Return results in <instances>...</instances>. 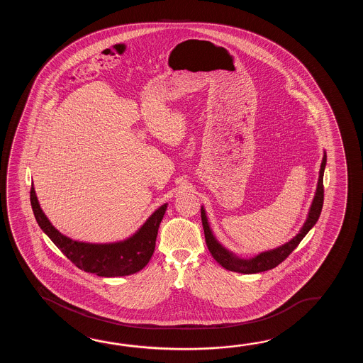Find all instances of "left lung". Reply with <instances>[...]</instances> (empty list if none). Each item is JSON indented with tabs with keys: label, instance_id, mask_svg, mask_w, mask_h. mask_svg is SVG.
I'll return each instance as SVG.
<instances>
[{
	"label": "left lung",
	"instance_id": "obj_1",
	"mask_svg": "<svg viewBox=\"0 0 363 363\" xmlns=\"http://www.w3.org/2000/svg\"><path fill=\"white\" fill-rule=\"evenodd\" d=\"M325 163H327V155L324 152L323 160L320 163V170H319L318 184H316L315 194H314V199H313V202H311L310 208H308L306 220L302 225L300 232L294 236V239L289 240L286 244L275 247V249L262 252V253L255 255L252 258H241L239 255L232 253L231 250H228L227 247H223L216 240L214 233L210 228L205 208L201 206V219H202V225H203V232H205L206 245H208V250H210L211 255L214 257L216 262L222 264L224 269H227V270L241 272V274H257V272L271 270V269L277 267L279 263L283 262L286 257L291 255L294 249L297 247V245L301 242V240L315 225L318 219H319L320 211L323 208V175Z\"/></svg>",
	"mask_w": 363,
	"mask_h": 363
}]
</instances>
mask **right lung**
<instances>
[{"mask_svg":"<svg viewBox=\"0 0 363 363\" xmlns=\"http://www.w3.org/2000/svg\"><path fill=\"white\" fill-rule=\"evenodd\" d=\"M31 205L40 228L77 267L102 278H116L132 275L147 266L155 252L158 227L169 203H163L157 208L130 238L105 244L69 239V236L58 231L40 208L33 184Z\"/></svg>","mask_w":363,"mask_h":363,"instance_id":"obj_1","label":"right lung"}]
</instances>
